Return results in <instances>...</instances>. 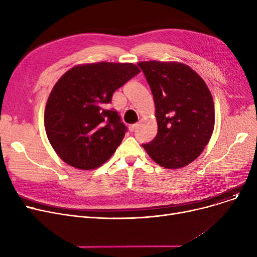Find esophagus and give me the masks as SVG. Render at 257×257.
Wrapping results in <instances>:
<instances>
[{"mask_svg":"<svg viewBox=\"0 0 257 257\" xmlns=\"http://www.w3.org/2000/svg\"><path fill=\"white\" fill-rule=\"evenodd\" d=\"M137 127H138V124H133V125H130V126H129V131H130V132H133L134 130L137 129Z\"/></svg>","mask_w":257,"mask_h":257,"instance_id":"esophagus-1","label":"esophagus"}]
</instances>
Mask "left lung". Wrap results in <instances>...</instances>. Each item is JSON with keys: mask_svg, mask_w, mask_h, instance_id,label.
Here are the masks:
<instances>
[{"mask_svg": "<svg viewBox=\"0 0 257 257\" xmlns=\"http://www.w3.org/2000/svg\"><path fill=\"white\" fill-rule=\"evenodd\" d=\"M155 103L158 131L143 147L167 169L190 165L208 144L214 127L211 93L190 66L180 62H139Z\"/></svg>", "mask_w": 257, "mask_h": 257, "instance_id": "1", "label": "left lung"}]
</instances>
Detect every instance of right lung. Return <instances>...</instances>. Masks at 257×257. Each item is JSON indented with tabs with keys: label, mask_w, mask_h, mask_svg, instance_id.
<instances>
[{
	"label": "right lung",
	"mask_w": 257,
	"mask_h": 257,
	"mask_svg": "<svg viewBox=\"0 0 257 257\" xmlns=\"http://www.w3.org/2000/svg\"><path fill=\"white\" fill-rule=\"evenodd\" d=\"M139 73L133 63L98 62L74 66L57 81L46 105L45 128L64 163L92 170L112 156L127 128L107 106L113 92Z\"/></svg>",
	"instance_id": "obj_1"
}]
</instances>
